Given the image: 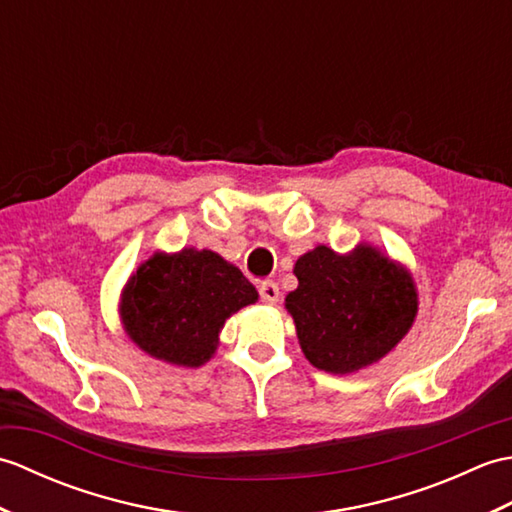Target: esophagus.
I'll use <instances>...</instances> for the list:
<instances>
[{"mask_svg":"<svg viewBox=\"0 0 512 512\" xmlns=\"http://www.w3.org/2000/svg\"><path fill=\"white\" fill-rule=\"evenodd\" d=\"M259 297H262V301L268 303V306H275L281 297L279 286L275 281H262V284H259Z\"/></svg>","mask_w":512,"mask_h":512,"instance_id":"1","label":"esophagus"}]
</instances>
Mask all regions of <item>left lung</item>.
Returning a JSON list of instances; mask_svg holds the SVG:
<instances>
[{"mask_svg":"<svg viewBox=\"0 0 512 512\" xmlns=\"http://www.w3.org/2000/svg\"><path fill=\"white\" fill-rule=\"evenodd\" d=\"M299 288L286 297L308 361L347 374L383 358L407 334L418 295L407 270L378 250L336 255L317 246L297 259Z\"/></svg>","mask_w":512,"mask_h":512,"instance_id":"1","label":"left lung"}]
</instances>
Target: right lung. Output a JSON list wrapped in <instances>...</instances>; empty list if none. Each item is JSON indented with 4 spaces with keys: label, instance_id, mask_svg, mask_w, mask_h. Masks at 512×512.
<instances>
[{
    "label": "right lung",
    "instance_id": "add662e5",
    "mask_svg": "<svg viewBox=\"0 0 512 512\" xmlns=\"http://www.w3.org/2000/svg\"><path fill=\"white\" fill-rule=\"evenodd\" d=\"M257 301V290L211 250L184 248L156 255L136 270L123 292L127 334L151 356L200 367L213 356L224 321Z\"/></svg>",
    "mask_w": 512,
    "mask_h": 512
}]
</instances>
